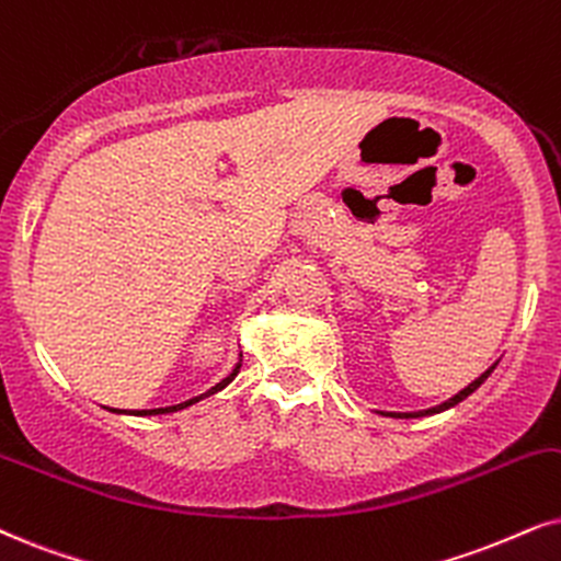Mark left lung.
I'll use <instances>...</instances> for the list:
<instances>
[{"instance_id": "left-lung-1", "label": "left lung", "mask_w": 561, "mask_h": 561, "mask_svg": "<svg viewBox=\"0 0 561 561\" xmlns=\"http://www.w3.org/2000/svg\"><path fill=\"white\" fill-rule=\"evenodd\" d=\"M494 367H497V363H494L492 367H489V370H484L479 375L477 380L473 382H469V386L463 388V391H458L456 396H453V399H448V401H443V403H437V407H432V409H422V411H380V414H386V416H393V420H416V416H432V414H439V411H445V409H450V407H456V403H460L463 399H469V396L477 391V388L481 386V382H484L489 375L494 373Z\"/></svg>"}]
</instances>
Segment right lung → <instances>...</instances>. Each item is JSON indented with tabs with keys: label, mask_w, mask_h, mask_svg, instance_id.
<instances>
[{
	"label": "right lung",
	"mask_w": 561,
	"mask_h": 561,
	"mask_svg": "<svg viewBox=\"0 0 561 561\" xmlns=\"http://www.w3.org/2000/svg\"><path fill=\"white\" fill-rule=\"evenodd\" d=\"M240 357H243V354H240ZM238 370H240V359L236 363V367H232V373L228 375V378L225 380H219L217 386H211L207 393H202V396H194V399H188V401H181V403H175V407H162V409H111L113 414H134V416H158V414H173V411H181V409H188V407H194V403H198L202 399H209V396H215V393H219L222 391L225 386H230L232 380H236V375H238Z\"/></svg>",
	"instance_id": "right-lung-1"
}]
</instances>
